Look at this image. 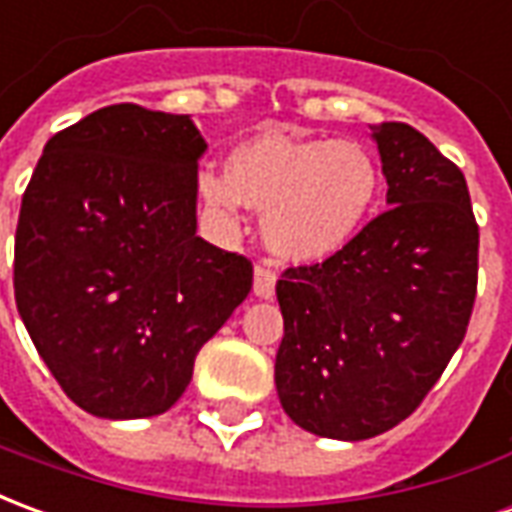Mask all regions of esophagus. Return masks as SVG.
<instances>
[{
    "mask_svg": "<svg viewBox=\"0 0 512 512\" xmlns=\"http://www.w3.org/2000/svg\"><path fill=\"white\" fill-rule=\"evenodd\" d=\"M274 285H277V274L268 271V268L257 266L255 279H252V293H255V299H271V296H274Z\"/></svg>",
    "mask_w": 512,
    "mask_h": 512,
    "instance_id": "obj_1",
    "label": "esophagus"
}]
</instances>
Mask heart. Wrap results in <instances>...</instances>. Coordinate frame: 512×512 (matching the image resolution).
<instances>
[{"instance_id": "obj_1", "label": "heart", "mask_w": 512, "mask_h": 512, "mask_svg": "<svg viewBox=\"0 0 512 512\" xmlns=\"http://www.w3.org/2000/svg\"><path fill=\"white\" fill-rule=\"evenodd\" d=\"M205 208L235 222L241 205L263 213V244L282 263L318 266L343 255L376 211L381 172L351 139L260 128L227 153L224 175L197 178Z\"/></svg>"}]
</instances>
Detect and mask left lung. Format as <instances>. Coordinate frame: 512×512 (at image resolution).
<instances>
[{"instance_id": "obj_1", "label": "left lung", "mask_w": 512, "mask_h": 512, "mask_svg": "<svg viewBox=\"0 0 512 512\" xmlns=\"http://www.w3.org/2000/svg\"><path fill=\"white\" fill-rule=\"evenodd\" d=\"M389 211L318 266L277 282L274 384L299 428L373 439L414 411L463 343L477 222L463 172L406 123L373 126Z\"/></svg>"}]
</instances>
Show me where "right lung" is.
I'll use <instances>...</instances> for the list:
<instances>
[{"mask_svg":"<svg viewBox=\"0 0 512 512\" xmlns=\"http://www.w3.org/2000/svg\"><path fill=\"white\" fill-rule=\"evenodd\" d=\"M189 115L98 109L54 134L16 227L18 315L65 395L101 419L164 414L252 290V266L197 235Z\"/></svg>","mask_w":512,"mask_h":512,"instance_id":"obj_1","label":"right lung"}]
</instances>
